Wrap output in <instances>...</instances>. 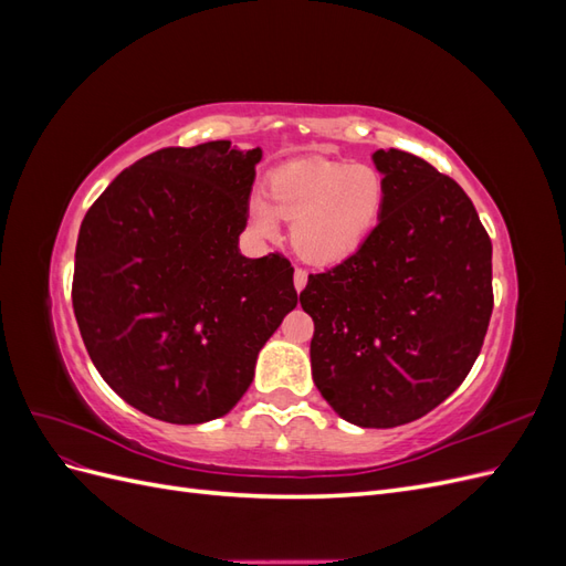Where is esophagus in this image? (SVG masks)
<instances>
[{"label":"esophagus","instance_id":"34e87169","mask_svg":"<svg viewBox=\"0 0 566 566\" xmlns=\"http://www.w3.org/2000/svg\"><path fill=\"white\" fill-rule=\"evenodd\" d=\"M293 281H295V290H297V293H302L304 285H306V271L295 269V276H293Z\"/></svg>","mask_w":566,"mask_h":566}]
</instances>
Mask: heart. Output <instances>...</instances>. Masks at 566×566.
Here are the masks:
<instances>
[{
    "label": "heart",
    "instance_id": "1",
    "mask_svg": "<svg viewBox=\"0 0 566 566\" xmlns=\"http://www.w3.org/2000/svg\"><path fill=\"white\" fill-rule=\"evenodd\" d=\"M385 202L387 181L378 167L312 158L273 169L266 196L250 198L248 219L264 238L279 233V219H293L290 245L300 260L328 269L352 260L368 243Z\"/></svg>",
    "mask_w": 566,
    "mask_h": 566
}]
</instances>
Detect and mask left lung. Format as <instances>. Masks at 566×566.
Instances as JSON below:
<instances>
[{
    "label": "left lung",
    "instance_id": "left-lung-1",
    "mask_svg": "<svg viewBox=\"0 0 566 566\" xmlns=\"http://www.w3.org/2000/svg\"><path fill=\"white\" fill-rule=\"evenodd\" d=\"M387 181L378 229L352 260L310 276L312 378L358 427L430 413L468 378L493 310L491 241L472 200L406 150H375Z\"/></svg>",
    "mask_w": 566,
    "mask_h": 566
}]
</instances>
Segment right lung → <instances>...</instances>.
Returning a JSON list of instances; mask_svg holds the SVG:
<instances>
[{
	"mask_svg": "<svg viewBox=\"0 0 566 566\" xmlns=\"http://www.w3.org/2000/svg\"><path fill=\"white\" fill-rule=\"evenodd\" d=\"M262 148H163L119 172L84 214L73 310L96 370L142 413L200 424L227 416L256 354L297 306L281 254L248 260Z\"/></svg>",
	"mask_w": 566,
	"mask_h": 566,
	"instance_id": "1",
	"label": "right lung"
}]
</instances>
